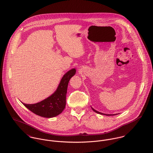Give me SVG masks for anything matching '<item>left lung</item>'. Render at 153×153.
I'll list each match as a JSON object with an SVG mask.
<instances>
[{"label": "left lung", "mask_w": 153, "mask_h": 153, "mask_svg": "<svg viewBox=\"0 0 153 153\" xmlns=\"http://www.w3.org/2000/svg\"><path fill=\"white\" fill-rule=\"evenodd\" d=\"M92 110H93L94 111H95V112H97V113H98V114H102V115L103 114V115H107V116H108V115H111V114H102V113H101V112H98V111H97L93 109L92 108Z\"/></svg>", "instance_id": "left-lung-1"}]
</instances>
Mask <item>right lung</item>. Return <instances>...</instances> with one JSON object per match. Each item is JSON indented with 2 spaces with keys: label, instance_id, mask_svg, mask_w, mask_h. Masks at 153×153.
<instances>
[{
  "label": "right lung",
  "instance_id": "obj_1",
  "mask_svg": "<svg viewBox=\"0 0 153 153\" xmlns=\"http://www.w3.org/2000/svg\"><path fill=\"white\" fill-rule=\"evenodd\" d=\"M76 72L72 69L62 77L56 91L50 97L34 104H22L34 114L45 118H51L60 114L65 108L67 88L70 79Z\"/></svg>",
  "mask_w": 153,
  "mask_h": 153
}]
</instances>
